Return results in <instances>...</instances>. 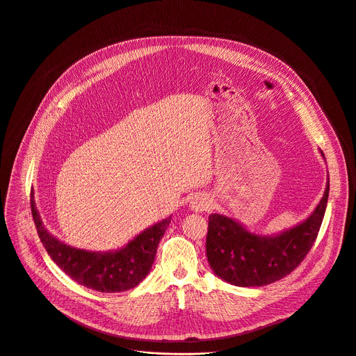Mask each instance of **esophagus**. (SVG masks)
Here are the masks:
<instances>
[{
  "mask_svg": "<svg viewBox=\"0 0 356 356\" xmlns=\"http://www.w3.org/2000/svg\"><path fill=\"white\" fill-rule=\"evenodd\" d=\"M190 207H191V210H195V211H207V210L211 209V202H210L209 197L199 195V196H195L191 199Z\"/></svg>",
  "mask_w": 356,
  "mask_h": 356,
  "instance_id": "34e87169",
  "label": "esophagus"
}]
</instances>
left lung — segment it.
I'll use <instances>...</instances> for the list:
<instances>
[{"instance_id":"1","label":"left lung","mask_w":356,"mask_h":356,"mask_svg":"<svg viewBox=\"0 0 356 356\" xmlns=\"http://www.w3.org/2000/svg\"><path fill=\"white\" fill-rule=\"evenodd\" d=\"M328 195L330 179L314 213L294 229L273 237L252 234L230 217L209 216L206 252L210 267L237 286H260L284 278L309 252L324 220Z\"/></svg>"}]
</instances>
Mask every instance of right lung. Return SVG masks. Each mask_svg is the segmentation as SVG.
<instances>
[{"label": "right lung", "instance_id": "add662e5", "mask_svg": "<svg viewBox=\"0 0 356 356\" xmlns=\"http://www.w3.org/2000/svg\"><path fill=\"white\" fill-rule=\"evenodd\" d=\"M31 213L41 243L54 263L78 284L101 293H120L135 288L149 274L157 245L168 230L170 217L145 230L124 248L90 252L72 248L52 237L44 227L31 193Z\"/></svg>", "mask_w": 356, "mask_h": 356}]
</instances>
